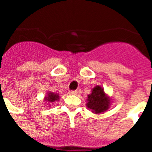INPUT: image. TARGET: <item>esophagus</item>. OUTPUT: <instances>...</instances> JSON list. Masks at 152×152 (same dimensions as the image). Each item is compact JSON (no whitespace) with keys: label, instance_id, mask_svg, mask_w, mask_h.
Returning a JSON list of instances; mask_svg holds the SVG:
<instances>
[{"label":"esophagus","instance_id":"34e87169","mask_svg":"<svg viewBox=\"0 0 152 152\" xmlns=\"http://www.w3.org/2000/svg\"><path fill=\"white\" fill-rule=\"evenodd\" d=\"M77 94V91H69V95H75Z\"/></svg>","mask_w":152,"mask_h":152}]
</instances>
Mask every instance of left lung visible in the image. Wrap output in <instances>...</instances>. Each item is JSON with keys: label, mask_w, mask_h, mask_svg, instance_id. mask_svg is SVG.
Wrapping results in <instances>:
<instances>
[{"label": "left lung", "mask_w": 152, "mask_h": 152, "mask_svg": "<svg viewBox=\"0 0 152 152\" xmlns=\"http://www.w3.org/2000/svg\"><path fill=\"white\" fill-rule=\"evenodd\" d=\"M110 99L104 92V89L100 86H96L92 89L91 94L88 95V108L92 110L93 113H101L109 109Z\"/></svg>", "instance_id": "left-lung-1"}]
</instances>
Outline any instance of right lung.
<instances>
[{
    "mask_svg": "<svg viewBox=\"0 0 152 152\" xmlns=\"http://www.w3.org/2000/svg\"><path fill=\"white\" fill-rule=\"evenodd\" d=\"M47 96L45 99V101H47L48 102H53L55 101H57L59 99V95L58 94H54L53 92H49L47 94Z\"/></svg>",
    "mask_w": 152,
    "mask_h": 152,
    "instance_id": "obj_1",
    "label": "right lung"
}]
</instances>
